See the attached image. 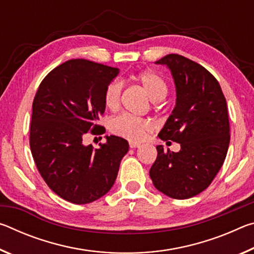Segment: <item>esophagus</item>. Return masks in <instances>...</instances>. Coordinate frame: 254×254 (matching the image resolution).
<instances>
[{"instance_id":"34e87169","label":"esophagus","mask_w":254,"mask_h":254,"mask_svg":"<svg viewBox=\"0 0 254 254\" xmlns=\"http://www.w3.org/2000/svg\"><path fill=\"white\" fill-rule=\"evenodd\" d=\"M128 144H130V148H131V149H134V148H139V147H140V144H139V143H136V142H132V141H131V142L128 143Z\"/></svg>"}]
</instances>
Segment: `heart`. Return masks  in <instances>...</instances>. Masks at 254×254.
Here are the masks:
<instances>
[{
  "instance_id": "b5f03b06",
  "label": "heart",
  "mask_w": 254,
  "mask_h": 254,
  "mask_svg": "<svg viewBox=\"0 0 254 254\" xmlns=\"http://www.w3.org/2000/svg\"><path fill=\"white\" fill-rule=\"evenodd\" d=\"M152 102H161L168 94V87L157 72L147 70L135 77ZM122 93V84L119 80H113L106 86L104 92L105 106L110 110H115L120 104ZM111 131L119 136L126 137L132 142H141L153 130V124L147 119L136 118L130 114H121L111 121Z\"/></svg>"
}]
</instances>
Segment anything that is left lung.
Returning a JSON list of instances; mask_svg holds the SVG:
<instances>
[{
  "mask_svg": "<svg viewBox=\"0 0 254 254\" xmlns=\"http://www.w3.org/2000/svg\"><path fill=\"white\" fill-rule=\"evenodd\" d=\"M171 72L176 105L158 136L180 144L178 152L163 151L149 174L159 191L187 199L205 190L220 171L230 144L224 94L216 78L184 56L170 54L156 62Z\"/></svg>",
  "mask_w": 254,
  "mask_h": 254,
  "instance_id": "8db88e82",
  "label": "left lung"
}]
</instances>
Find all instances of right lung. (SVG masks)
Instances as JSON below:
<instances>
[{
    "mask_svg": "<svg viewBox=\"0 0 254 254\" xmlns=\"http://www.w3.org/2000/svg\"><path fill=\"white\" fill-rule=\"evenodd\" d=\"M119 68L71 59L47 75L32 104L30 148L41 177L67 201L88 204L110 191L120 163L128 151L127 140L106 136L94 149L83 140L102 134L97 120L105 112L106 86Z\"/></svg>",
    "mask_w": 254,
    "mask_h": 254,
    "instance_id": "add662e5",
    "label": "right lung"
}]
</instances>
